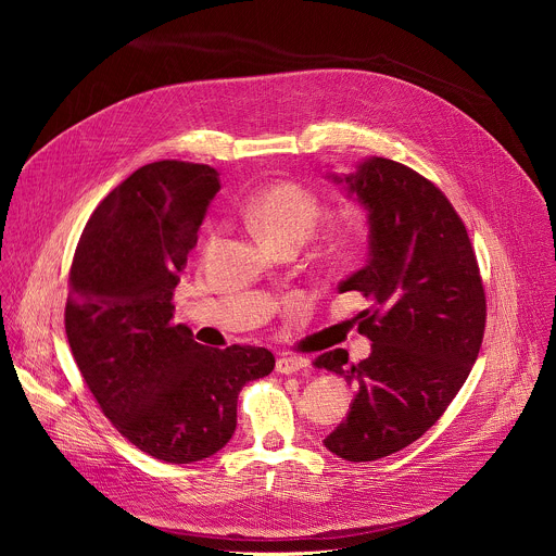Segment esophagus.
Masks as SVG:
<instances>
[{"label": "esophagus", "instance_id": "34e87169", "mask_svg": "<svg viewBox=\"0 0 556 556\" xmlns=\"http://www.w3.org/2000/svg\"><path fill=\"white\" fill-rule=\"evenodd\" d=\"M303 367H307V361L303 356H279L277 358V371L279 374H296Z\"/></svg>", "mask_w": 556, "mask_h": 556}]
</instances>
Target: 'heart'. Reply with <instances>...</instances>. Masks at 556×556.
Segmentation results:
<instances>
[{"mask_svg": "<svg viewBox=\"0 0 556 556\" xmlns=\"http://www.w3.org/2000/svg\"><path fill=\"white\" fill-rule=\"evenodd\" d=\"M247 219L264 237L266 244L281 249L301 247L321 217V202L296 182H277L257 191L244 206ZM219 240V226L206 232V247Z\"/></svg>", "mask_w": 556, "mask_h": 556, "instance_id": "1", "label": "heart"}]
</instances>
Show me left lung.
Segmentation results:
<instances>
[{"label": "left lung", "instance_id": "1", "mask_svg": "<svg viewBox=\"0 0 556 556\" xmlns=\"http://www.w3.org/2000/svg\"><path fill=\"white\" fill-rule=\"evenodd\" d=\"M328 178L367 215V264L339 292L371 301L356 316L371 354L348 365V352L334 350L312 363L356 389L324 444L348 462H371L409 446L446 412L478 361L486 296L459 215L427 178L378 155Z\"/></svg>", "mask_w": 556, "mask_h": 556}]
</instances>
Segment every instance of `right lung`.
Segmentation results:
<instances>
[{
    "instance_id": "obj_1",
    "label": "right lung",
    "mask_w": 556,
    "mask_h": 556,
    "mask_svg": "<svg viewBox=\"0 0 556 556\" xmlns=\"http://www.w3.org/2000/svg\"><path fill=\"white\" fill-rule=\"evenodd\" d=\"M217 191L208 165L140 167L97 206L70 268L65 334L78 369L118 433L169 464L217 453L242 387L275 367L266 348L208 350L174 324L172 296Z\"/></svg>"
}]
</instances>
